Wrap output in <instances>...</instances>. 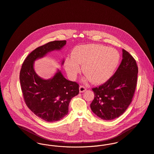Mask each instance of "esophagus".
<instances>
[{
    "label": "esophagus",
    "mask_w": 154,
    "mask_h": 154,
    "mask_svg": "<svg viewBox=\"0 0 154 154\" xmlns=\"http://www.w3.org/2000/svg\"><path fill=\"white\" fill-rule=\"evenodd\" d=\"M86 90V87L84 85H80L79 87V91L80 93H83Z\"/></svg>",
    "instance_id": "1"
}]
</instances>
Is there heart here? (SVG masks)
I'll return each mask as SVG.
<instances>
[{
    "label": "heart",
    "mask_w": 154,
    "mask_h": 154,
    "mask_svg": "<svg viewBox=\"0 0 154 154\" xmlns=\"http://www.w3.org/2000/svg\"><path fill=\"white\" fill-rule=\"evenodd\" d=\"M119 60L116 50L99 44H88L75 47L71 56L66 58L64 66L71 79L77 77L82 69L80 66H83L87 80L102 84L112 76Z\"/></svg>",
    "instance_id": "heart-1"
}]
</instances>
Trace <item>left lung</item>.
I'll return each instance as SVG.
<instances>
[{
    "mask_svg": "<svg viewBox=\"0 0 154 154\" xmlns=\"http://www.w3.org/2000/svg\"><path fill=\"white\" fill-rule=\"evenodd\" d=\"M123 59L115 73L106 83L93 88V112L102 119L110 120L121 116L132 102L137 84L138 67L134 57L122 50Z\"/></svg>",
    "mask_w": 154,
    "mask_h": 154,
    "instance_id": "8db88e82",
    "label": "left lung"
}]
</instances>
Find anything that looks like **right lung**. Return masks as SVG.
Instances as JSON below:
<instances>
[{
    "label": "right lung",
    "instance_id": "add662e5",
    "mask_svg": "<svg viewBox=\"0 0 154 154\" xmlns=\"http://www.w3.org/2000/svg\"><path fill=\"white\" fill-rule=\"evenodd\" d=\"M66 44V40L54 41L36 48L25 58L20 71V86L26 106L36 116L48 122L58 121L67 115L71 99L79 93V85L64 78L60 70L52 79H42L36 74L34 63L48 52L61 50Z\"/></svg>",
    "mask_w": 154,
    "mask_h": 154
}]
</instances>
